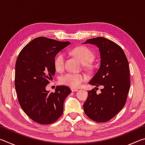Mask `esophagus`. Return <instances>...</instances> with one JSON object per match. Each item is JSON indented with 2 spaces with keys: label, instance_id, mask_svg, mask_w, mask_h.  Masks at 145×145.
Instances as JSON below:
<instances>
[{
  "label": "esophagus",
  "instance_id": "1",
  "mask_svg": "<svg viewBox=\"0 0 145 145\" xmlns=\"http://www.w3.org/2000/svg\"><path fill=\"white\" fill-rule=\"evenodd\" d=\"M71 90H72V92H76L78 91L77 89H76V88H71Z\"/></svg>",
  "mask_w": 145,
  "mask_h": 145
}]
</instances>
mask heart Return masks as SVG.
Here are the masks:
<instances>
[{"label":"heart","instance_id":"1","mask_svg":"<svg viewBox=\"0 0 145 145\" xmlns=\"http://www.w3.org/2000/svg\"><path fill=\"white\" fill-rule=\"evenodd\" d=\"M72 52L78 59L84 64L91 62L94 58V54L89 48L84 46H79L75 48ZM65 56L64 53H59L54 59V67L58 72L63 71L65 68ZM87 80V76L82 73H67L60 77L61 84L72 88H78Z\"/></svg>","mask_w":145,"mask_h":145}]
</instances>
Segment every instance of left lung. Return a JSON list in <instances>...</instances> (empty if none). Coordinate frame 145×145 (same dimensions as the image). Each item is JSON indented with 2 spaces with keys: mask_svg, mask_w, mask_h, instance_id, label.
Here are the masks:
<instances>
[{
  "mask_svg": "<svg viewBox=\"0 0 145 145\" xmlns=\"http://www.w3.org/2000/svg\"><path fill=\"white\" fill-rule=\"evenodd\" d=\"M84 43L97 46L100 53V66L89 84L96 88L88 91L83 105L85 114L93 121H109L125 104L131 85L129 65L125 54L116 43L104 37L87 40ZM99 85L104 87L96 93Z\"/></svg>",
  "mask_w": 145,
  "mask_h": 145,
  "instance_id": "left-lung-1",
  "label": "left lung"
}]
</instances>
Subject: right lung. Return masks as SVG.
<instances>
[{
  "mask_svg": "<svg viewBox=\"0 0 145 145\" xmlns=\"http://www.w3.org/2000/svg\"><path fill=\"white\" fill-rule=\"evenodd\" d=\"M69 41L38 37L20 51L16 61L14 86L20 107L38 123H54L63 112V103L72 91L66 86H56L49 93L46 86L56 73L57 54L70 45Z\"/></svg>",
  "mask_w": 145,
  "mask_h": 145,
  "instance_id": "add662e5",
  "label": "right lung"
}]
</instances>
